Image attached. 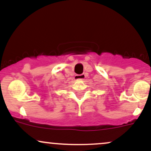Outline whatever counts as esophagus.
<instances>
[{
  "label": "esophagus",
  "instance_id": "1",
  "mask_svg": "<svg viewBox=\"0 0 151 151\" xmlns=\"http://www.w3.org/2000/svg\"><path fill=\"white\" fill-rule=\"evenodd\" d=\"M85 74H77L75 75L74 78H75L76 80H80V79H84L85 78Z\"/></svg>",
  "mask_w": 151,
  "mask_h": 151
}]
</instances>
